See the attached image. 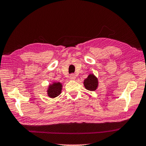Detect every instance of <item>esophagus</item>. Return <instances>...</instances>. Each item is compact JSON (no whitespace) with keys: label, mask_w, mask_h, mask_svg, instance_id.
<instances>
[{"label":"esophagus","mask_w":146,"mask_h":146,"mask_svg":"<svg viewBox=\"0 0 146 146\" xmlns=\"http://www.w3.org/2000/svg\"><path fill=\"white\" fill-rule=\"evenodd\" d=\"M69 78H70V80H75V79H76V76H75V74H71L70 75Z\"/></svg>","instance_id":"34e87169"}]
</instances>
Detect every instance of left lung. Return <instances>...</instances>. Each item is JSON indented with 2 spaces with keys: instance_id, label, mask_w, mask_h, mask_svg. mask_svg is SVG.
<instances>
[{
  "instance_id": "obj_1",
  "label": "left lung",
  "mask_w": 146,
  "mask_h": 146,
  "mask_svg": "<svg viewBox=\"0 0 146 146\" xmlns=\"http://www.w3.org/2000/svg\"><path fill=\"white\" fill-rule=\"evenodd\" d=\"M84 85L86 90L95 91L98 86V79L93 74H90L88 77L84 79Z\"/></svg>"
}]
</instances>
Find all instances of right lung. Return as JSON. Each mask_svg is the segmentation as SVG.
Segmentation results:
<instances>
[{
    "label": "right lung",
    "instance_id": "right-lung-1",
    "mask_svg": "<svg viewBox=\"0 0 146 146\" xmlns=\"http://www.w3.org/2000/svg\"><path fill=\"white\" fill-rule=\"evenodd\" d=\"M62 85L60 82H54L53 84L49 86L48 95L49 97L55 98L58 96L62 92Z\"/></svg>",
    "mask_w": 146,
    "mask_h": 146
}]
</instances>
